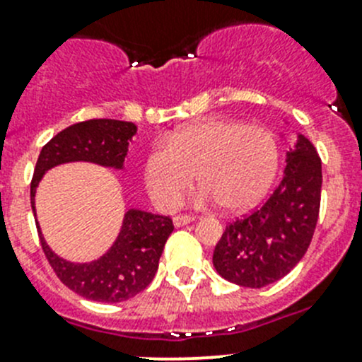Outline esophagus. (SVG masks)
Masks as SVG:
<instances>
[{"label":"esophagus","instance_id":"obj_1","mask_svg":"<svg viewBox=\"0 0 362 362\" xmlns=\"http://www.w3.org/2000/svg\"><path fill=\"white\" fill-rule=\"evenodd\" d=\"M192 221H194V216H187V214H180V216H175L173 217V224L177 228L185 226V224L192 223Z\"/></svg>","mask_w":362,"mask_h":362}]
</instances>
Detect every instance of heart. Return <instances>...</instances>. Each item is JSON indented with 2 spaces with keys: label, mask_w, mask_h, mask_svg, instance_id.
Here are the masks:
<instances>
[{
  "label": "heart",
  "mask_w": 362,
  "mask_h": 362,
  "mask_svg": "<svg viewBox=\"0 0 362 362\" xmlns=\"http://www.w3.org/2000/svg\"><path fill=\"white\" fill-rule=\"evenodd\" d=\"M278 139L259 125L212 118L178 129L166 145H156L143 160V180L157 206H178L194 175L203 202H219L230 212L258 203L274 182Z\"/></svg>",
  "instance_id": "heart-1"
}]
</instances>
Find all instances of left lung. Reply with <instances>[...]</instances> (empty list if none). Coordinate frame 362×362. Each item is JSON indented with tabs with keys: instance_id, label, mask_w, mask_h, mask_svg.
<instances>
[{
	"instance_id": "left-lung-1",
	"label": "left lung",
	"mask_w": 362,
	"mask_h": 362,
	"mask_svg": "<svg viewBox=\"0 0 362 362\" xmlns=\"http://www.w3.org/2000/svg\"><path fill=\"white\" fill-rule=\"evenodd\" d=\"M320 194L322 160L310 139L299 136L274 192L251 214L228 223L212 256L219 276L245 288L285 278L310 247Z\"/></svg>"
}]
</instances>
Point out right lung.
<instances>
[{"label": "right lung", "instance_id": "1", "mask_svg": "<svg viewBox=\"0 0 362 362\" xmlns=\"http://www.w3.org/2000/svg\"><path fill=\"white\" fill-rule=\"evenodd\" d=\"M132 122L93 118L63 129L38 156L31 178V209L35 189L51 168L72 160H88L120 170L129 141L136 134ZM38 228V226H37ZM173 231L170 216L129 210L113 247L92 263H70L56 256L45 244L38 228L42 251L59 281L84 299L97 303H122L138 296L152 283L164 244Z\"/></svg>", "mask_w": 362, "mask_h": 362}]
</instances>
